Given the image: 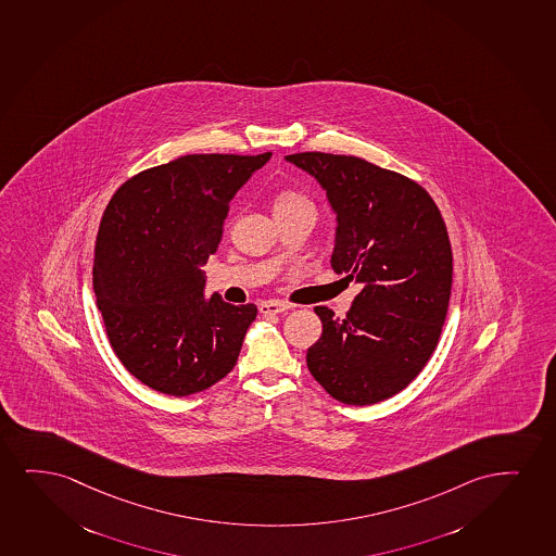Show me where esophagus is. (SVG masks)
<instances>
[{"instance_id":"obj_1","label":"esophagus","mask_w":556,"mask_h":556,"mask_svg":"<svg viewBox=\"0 0 556 556\" xmlns=\"http://www.w3.org/2000/svg\"><path fill=\"white\" fill-rule=\"evenodd\" d=\"M292 305L285 302H264L260 303V313L262 315H277V313H285V311H289Z\"/></svg>"}]
</instances>
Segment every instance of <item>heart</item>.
<instances>
[{
    "label": "heart",
    "instance_id": "obj_1",
    "mask_svg": "<svg viewBox=\"0 0 556 556\" xmlns=\"http://www.w3.org/2000/svg\"><path fill=\"white\" fill-rule=\"evenodd\" d=\"M300 207H313V205H311L309 198L298 190L289 188V190H281L279 194L275 195L274 213L300 210Z\"/></svg>",
    "mask_w": 556,
    "mask_h": 556
}]
</instances>
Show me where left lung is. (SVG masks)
<instances>
[{
  "label": "left lung",
  "mask_w": 556,
  "mask_h": 556,
  "mask_svg": "<svg viewBox=\"0 0 556 556\" xmlns=\"http://www.w3.org/2000/svg\"><path fill=\"white\" fill-rule=\"evenodd\" d=\"M287 160L325 188L338 213L333 271L362 285L345 318L315 307L323 336L307 368L341 404H377L404 390L440 341L453 285L447 226L405 175L330 152Z\"/></svg>",
  "instance_id": "8db88e82"
}]
</instances>
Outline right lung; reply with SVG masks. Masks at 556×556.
<instances>
[{"label":"right lung","instance_id":"right-lung-1","mask_svg":"<svg viewBox=\"0 0 556 556\" xmlns=\"http://www.w3.org/2000/svg\"><path fill=\"white\" fill-rule=\"evenodd\" d=\"M271 152L187 154L123 182L101 217L94 292L124 368L169 396L228 376L256 305L203 298L200 267L217 253L230 200Z\"/></svg>","mask_w":556,"mask_h":556}]
</instances>
